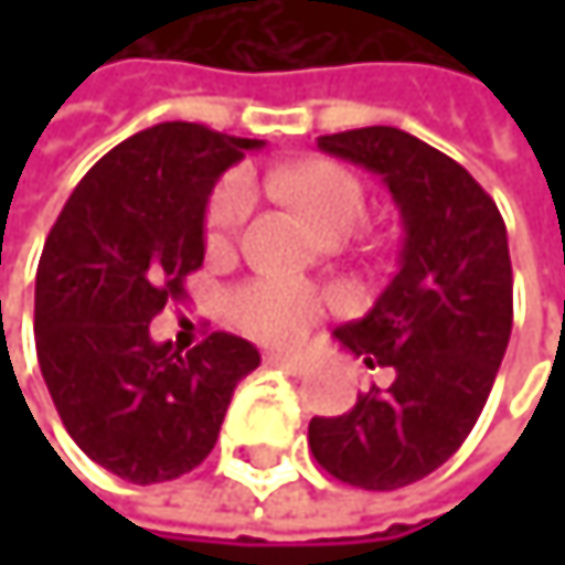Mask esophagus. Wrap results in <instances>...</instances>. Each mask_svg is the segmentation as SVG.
Listing matches in <instances>:
<instances>
[{
    "mask_svg": "<svg viewBox=\"0 0 565 565\" xmlns=\"http://www.w3.org/2000/svg\"><path fill=\"white\" fill-rule=\"evenodd\" d=\"M265 363H268V366H278L287 376H303V373L310 370V363H307L303 356H290V353H268Z\"/></svg>",
    "mask_w": 565,
    "mask_h": 565,
    "instance_id": "1",
    "label": "esophagus"
}]
</instances>
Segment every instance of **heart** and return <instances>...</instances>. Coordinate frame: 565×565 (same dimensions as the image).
Masks as SVG:
<instances>
[{"mask_svg": "<svg viewBox=\"0 0 565 565\" xmlns=\"http://www.w3.org/2000/svg\"><path fill=\"white\" fill-rule=\"evenodd\" d=\"M271 189L287 195L323 235L340 238L366 222V185L353 170L333 160H310L290 170L271 172ZM255 212V182L248 172H232L218 182L205 212L209 248H228ZM323 313V297L307 284L287 278H258L232 294L235 323L268 343L300 340Z\"/></svg>", "mask_w": 565, "mask_h": 565, "instance_id": "b5f03b06", "label": "heart"}]
</instances>
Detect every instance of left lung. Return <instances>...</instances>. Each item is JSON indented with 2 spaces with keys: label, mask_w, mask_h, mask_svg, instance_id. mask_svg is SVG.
Segmentation results:
<instances>
[{
  "label": "left lung",
  "mask_w": 565,
  "mask_h": 565,
  "mask_svg": "<svg viewBox=\"0 0 565 565\" xmlns=\"http://www.w3.org/2000/svg\"><path fill=\"white\" fill-rule=\"evenodd\" d=\"M317 147L383 175L405 238L376 307L333 330L370 370L390 366L393 383L310 418L307 441L337 481L395 491L441 468L491 395L513 327L508 225L471 172L405 130L363 127Z\"/></svg>",
  "instance_id": "1"
}]
</instances>
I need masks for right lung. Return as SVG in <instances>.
Here are the masks:
<instances>
[{"instance_id":"add662e5","label":"right lung","mask_w":565,"mask_h":565,"mask_svg":"<svg viewBox=\"0 0 565 565\" xmlns=\"http://www.w3.org/2000/svg\"><path fill=\"white\" fill-rule=\"evenodd\" d=\"M258 140L202 124H157L114 147L77 182L35 275V350L77 448L130 484L199 468L225 408L262 356L235 333L189 353L153 343L150 320L185 300L205 258L212 185Z\"/></svg>"}]
</instances>
